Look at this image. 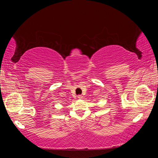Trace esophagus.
Returning <instances> with one entry per match:
<instances>
[{
  "label": "esophagus",
  "instance_id": "obj_1",
  "mask_svg": "<svg viewBox=\"0 0 158 158\" xmlns=\"http://www.w3.org/2000/svg\"><path fill=\"white\" fill-rule=\"evenodd\" d=\"M78 98L79 99H82L83 98V95H78Z\"/></svg>",
  "mask_w": 158,
  "mask_h": 158
}]
</instances>
